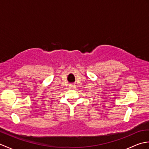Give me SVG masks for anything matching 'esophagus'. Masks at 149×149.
I'll return each instance as SVG.
<instances>
[{
	"instance_id": "obj_1",
	"label": "esophagus",
	"mask_w": 149,
	"mask_h": 149,
	"mask_svg": "<svg viewBox=\"0 0 149 149\" xmlns=\"http://www.w3.org/2000/svg\"><path fill=\"white\" fill-rule=\"evenodd\" d=\"M70 88H72V89H74V88H75V85H74V84H70Z\"/></svg>"
}]
</instances>
